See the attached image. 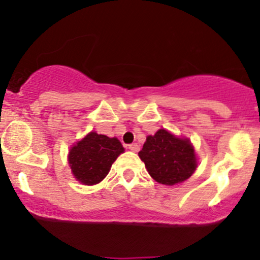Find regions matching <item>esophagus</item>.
Masks as SVG:
<instances>
[{
	"instance_id": "obj_1",
	"label": "esophagus",
	"mask_w": 260,
	"mask_h": 260,
	"mask_svg": "<svg viewBox=\"0 0 260 260\" xmlns=\"http://www.w3.org/2000/svg\"><path fill=\"white\" fill-rule=\"evenodd\" d=\"M128 149H129L131 151H134V153H137V151H139V145L137 144V143H133V144L128 145Z\"/></svg>"
}]
</instances>
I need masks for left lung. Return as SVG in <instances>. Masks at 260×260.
Segmentation results:
<instances>
[{
    "label": "left lung",
    "mask_w": 260,
    "mask_h": 260,
    "mask_svg": "<svg viewBox=\"0 0 260 260\" xmlns=\"http://www.w3.org/2000/svg\"><path fill=\"white\" fill-rule=\"evenodd\" d=\"M149 175L166 186L188 180L197 169V156L188 138H178L166 129L148 136L138 153Z\"/></svg>",
    "instance_id": "obj_1"
}]
</instances>
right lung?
Here are the masks:
<instances>
[{"mask_svg":"<svg viewBox=\"0 0 260 260\" xmlns=\"http://www.w3.org/2000/svg\"><path fill=\"white\" fill-rule=\"evenodd\" d=\"M123 151L124 148L117 138L90 132L71 148L68 162L80 183L92 186L106 177L112 164Z\"/></svg>","mask_w":260,"mask_h":260,"instance_id":"right-lung-1","label":"right lung"}]
</instances>
